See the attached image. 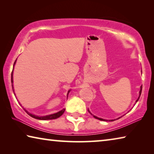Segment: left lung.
Here are the masks:
<instances>
[{
    "mask_svg": "<svg viewBox=\"0 0 154 154\" xmlns=\"http://www.w3.org/2000/svg\"><path fill=\"white\" fill-rule=\"evenodd\" d=\"M141 91H142V86H141V87H140V91H139V97L137 98V100H136V101H135V104H136L137 102L139 101V97H140V96H141ZM88 112H89L91 115H93L92 114H91V112L89 111V109H88ZM93 117H94V118H96V119H98V120H102V121H114V120H115V119H114V120H105V119H103V118H98V117H97V116H94V115H93ZM121 117H122V116H121ZM121 117H120V118H117V119H119V118H120Z\"/></svg>",
    "mask_w": 154,
    "mask_h": 154,
    "instance_id": "1",
    "label": "left lung"
}]
</instances>
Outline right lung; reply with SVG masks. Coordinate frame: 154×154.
<instances>
[{"mask_svg": "<svg viewBox=\"0 0 154 154\" xmlns=\"http://www.w3.org/2000/svg\"><path fill=\"white\" fill-rule=\"evenodd\" d=\"M17 60V59H16ZM16 60L15 61L14 64H13V69H14V66H15V64L16 63ZM13 71H12V73H11V85H12V88H13V93H14V95L15 96V94L14 93V88H13ZM70 92V90L68 91V92H67V95H68L69 93ZM24 109V108H23ZM65 109H61V111H59L57 113H55V114H50V115H47V116H36V115H34V114H31V113L28 112V111L26 109H24V110L26 112L27 114H28L29 116H30L31 117L34 118H36V119H38V120H53V119H56V118H57L59 117H60L63 114L64 112H65Z\"/></svg>", "mask_w": 154, "mask_h": 154, "instance_id": "obj_1", "label": "right lung"}]
</instances>
